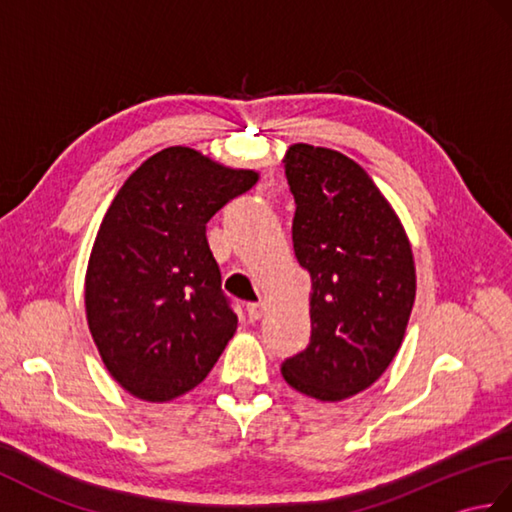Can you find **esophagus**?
I'll return each mask as SVG.
<instances>
[{
	"mask_svg": "<svg viewBox=\"0 0 512 512\" xmlns=\"http://www.w3.org/2000/svg\"><path fill=\"white\" fill-rule=\"evenodd\" d=\"M246 312H248V319L255 323V321L262 319L264 308H262V303H248V306H246Z\"/></svg>",
	"mask_w": 512,
	"mask_h": 512,
	"instance_id": "esophagus-1",
	"label": "esophagus"
}]
</instances>
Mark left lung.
<instances>
[{
  "mask_svg": "<svg viewBox=\"0 0 512 512\" xmlns=\"http://www.w3.org/2000/svg\"><path fill=\"white\" fill-rule=\"evenodd\" d=\"M292 244L308 270L310 343L281 365L286 383L321 402L361 394L398 354L416 299V266L396 211L341 151L290 145Z\"/></svg>",
  "mask_w": 512,
  "mask_h": 512,
  "instance_id": "left-lung-1",
  "label": "left lung"
}]
</instances>
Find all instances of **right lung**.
Listing matches in <instances>:
<instances>
[{
    "label": "right lung",
    "instance_id": "add662e5",
    "mask_svg": "<svg viewBox=\"0 0 512 512\" xmlns=\"http://www.w3.org/2000/svg\"><path fill=\"white\" fill-rule=\"evenodd\" d=\"M259 180L191 147L147 158L107 209L85 273V314L107 372L169 402L209 376L237 330L206 222Z\"/></svg>",
    "mask_w": 512,
    "mask_h": 512
}]
</instances>
